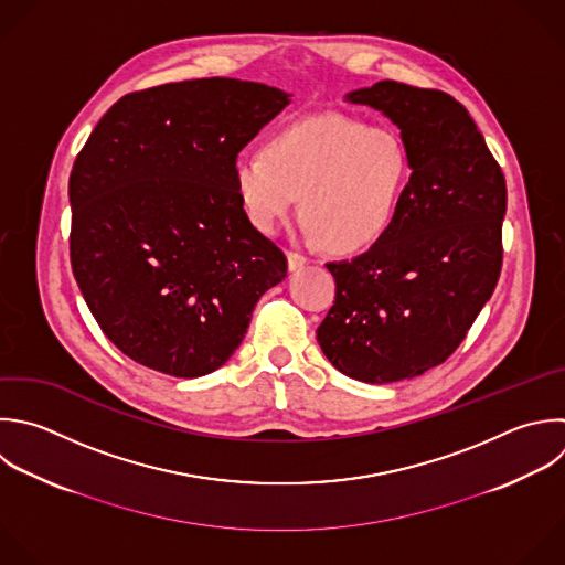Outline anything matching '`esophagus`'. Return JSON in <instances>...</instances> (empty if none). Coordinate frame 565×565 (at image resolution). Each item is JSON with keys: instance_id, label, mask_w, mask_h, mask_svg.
<instances>
[{"instance_id": "34e87169", "label": "esophagus", "mask_w": 565, "mask_h": 565, "mask_svg": "<svg viewBox=\"0 0 565 565\" xmlns=\"http://www.w3.org/2000/svg\"><path fill=\"white\" fill-rule=\"evenodd\" d=\"M287 265H289V271H300L302 267L309 265V258L307 256H300L296 252H289L287 254Z\"/></svg>"}]
</instances>
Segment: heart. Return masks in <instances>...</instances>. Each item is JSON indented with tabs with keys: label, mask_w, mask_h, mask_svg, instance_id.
Listing matches in <instances>:
<instances>
[{
	"label": "heart",
	"mask_w": 565,
	"mask_h": 565,
	"mask_svg": "<svg viewBox=\"0 0 565 565\" xmlns=\"http://www.w3.org/2000/svg\"><path fill=\"white\" fill-rule=\"evenodd\" d=\"M408 181V157L395 132L335 113L307 117L271 137L265 152L234 159L241 203L265 234L294 212L329 249L355 252L391 225Z\"/></svg>",
	"instance_id": "heart-1"
}]
</instances>
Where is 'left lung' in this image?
<instances>
[{"label": "left lung", "instance_id": "obj_1", "mask_svg": "<svg viewBox=\"0 0 565 565\" xmlns=\"http://www.w3.org/2000/svg\"><path fill=\"white\" fill-rule=\"evenodd\" d=\"M399 128L411 177L386 232L327 263L335 302L318 344L344 375L388 384L441 364L501 271L505 181L468 110L439 90L377 82L344 95Z\"/></svg>", "mask_w": 565, "mask_h": 565}]
</instances>
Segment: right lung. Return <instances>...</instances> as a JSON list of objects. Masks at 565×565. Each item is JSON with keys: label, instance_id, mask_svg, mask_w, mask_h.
Returning <instances> with one entry per match:
<instances>
[{"label": "right lung", "instance_id": "add662e5", "mask_svg": "<svg viewBox=\"0 0 565 565\" xmlns=\"http://www.w3.org/2000/svg\"><path fill=\"white\" fill-rule=\"evenodd\" d=\"M285 90L227 79L166 84L119 99L79 152L71 260L102 331L174 377L223 366L285 254L249 221L236 154L289 106Z\"/></svg>", "mask_w": 565, "mask_h": 565}]
</instances>
